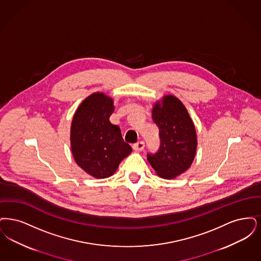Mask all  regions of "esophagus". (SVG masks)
<instances>
[{
	"label": "esophagus",
	"mask_w": 261,
	"mask_h": 261,
	"mask_svg": "<svg viewBox=\"0 0 261 261\" xmlns=\"http://www.w3.org/2000/svg\"><path fill=\"white\" fill-rule=\"evenodd\" d=\"M144 147H145V143L143 141H138L133 145L134 150H136V151H142Z\"/></svg>",
	"instance_id": "esophagus-1"
}]
</instances>
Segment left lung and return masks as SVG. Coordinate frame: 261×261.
<instances>
[{
    "label": "left lung",
    "mask_w": 261,
    "mask_h": 261,
    "mask_svg": "<svg viewBox=\"0 0 261 261\" xmlns=\"http://www.w3.org/2000/svg\"><path fill=\"white\" fill-rule=\"evenodd\" d=\"M152 119L159 127L160 146L157 152L147 153V160L158 175L174 178L192 164L197 148L195 126L184 105L172 95L154 106Z\"/></svg>",
    "instance_id": "left-lung-1"
}]
</instances>
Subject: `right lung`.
<instances>
[{"label":"right lung","instance_id":"1","mask_svg":"<svg viewBox=\"0 0 261 261\" xmlns=\"http://www.w3.org/2000/svg\"><path fill=\"white\" fill-rule=\"evenodd\" d=\"M113 100L103 93H93L80 105L71 125V148L83 170L96 178L112 175L132 147L123 139L118 125L109 117Z\"/></svg>","mask_w":261,"mask_h":261}]
</instances>
